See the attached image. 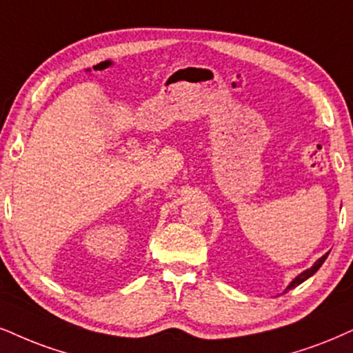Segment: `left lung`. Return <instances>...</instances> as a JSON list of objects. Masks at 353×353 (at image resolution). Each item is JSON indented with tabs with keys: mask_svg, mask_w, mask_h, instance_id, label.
Segmentation results:
<instances>
[{
	"mask_svg": "<svg viewBox=\"0 0 353 353\" xmlns=\"http://www.w3.org/2000/svg\"><path fill=\"white\" fill-rule=\"evenodd\" d=\"M327 255H329V252H327V254H325V255H323V256H321V259H319V260H317V262H316L314 265H312V267H311V268H307V270H306V272H303V273H301V275H298L296 278H294V280L290 283L288 290H293V288H296V286H298V285H301V283H303L304 280H307V278H310V276H312V275H314V273L317 272V270H319V268H321V265H323V263L325 262V259H327Z\"/></svg>",
	"mask_w": 353,
	"mask_h": 353,
	"instance_id": "left-lung-1",
	"label": "left lung"
}]
</instances>
